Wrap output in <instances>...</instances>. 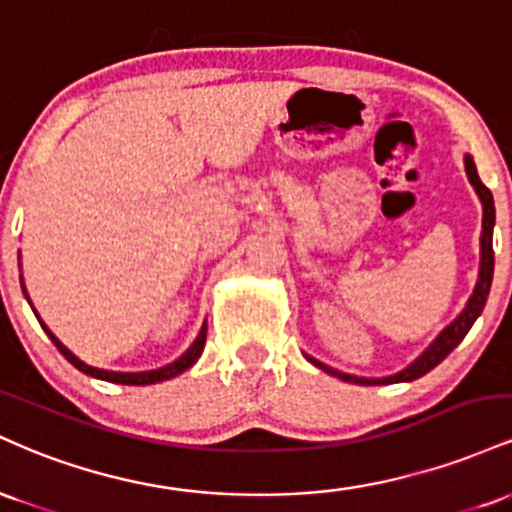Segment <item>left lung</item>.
Listing matches in <instances>:
<instances>
[{
    "label": "left lung",
    "instance_id": "obj_1",
    "mask_svg": "<svg viewBox=\"0 0 512 512\" xmlns=\"http://www.w3.org/2000/svg\"><path fill=\"white\" fill-rule=\"evenodd\" d=\"M464 170H467V178H469V182H472V187H474V190H477V195L481 199V207H484V221H481L479 279H477L474 293H472V296H469V301H467V305H464L462 313L457 315L455 320H452L450 325L445 327V330L440 332L436 339H433V344L428 346V349L419 358H416V361H411L407 368L399 370V373H395V375H387V378H358V375H349V373H342V370H334L330 366H325V363L315 361L313 356H305L310 363H313V366L322 368V370H325V373L334 375V378L344 380V383H356V385L409 383V380L421 378V375H426L428 370L436 368L438 363L443 361V358L448 356L450 351L462 342L464 334L472 330L474 320H477V317L481 315V310H484L486 298H489V291H491V279H493V223H496V207H493L491 190L484 185V182L479 180L477 166H474L472 156H469V154L464 156Z\"/></svg>",
    "mask_w": 512,
    "mask_h": 512
}]
</instances>
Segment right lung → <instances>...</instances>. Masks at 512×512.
<instances>
[{
  "label": "right lung",
  "instance_id": "obj_1",
  "mask_svg": "<svg viewBox=\"0 0 512 512\" xmlns=\"http://www.w3.org/2000/svg\"><path fill=\"white\" fill-rule=\"evenodd\" d=\"M23 293H26V289H23ZM26 298H28V296H26ZM33 313H35V310H33ZM38 322H40V325H43V330L48 332V337L52 339V344H55L57 349H60V354H62L64 358H67V361L72 363L74 368H79L81 373L91 375V378L108 380V383H117V385H154V383H161V380L175 378V375H180L182 370H187L190 366H195L197 358L202 356V351H204V342H207V322H204L202 330H199L197 339H195V342H192L190 349H187L185 354H182L180 358H175L173 363H168V366L156 368V370H142V373H117V370L93 368V366H88V363L79 361V358H76V356L72 354V351H69L67 346H64V344L60 342V339H57L55 334H52V332L48 330V327H45V322L40 320V317H38Z\"/></svg>",
  "mask_w": 512,
  "mask_h": 512
}]
</instances>
